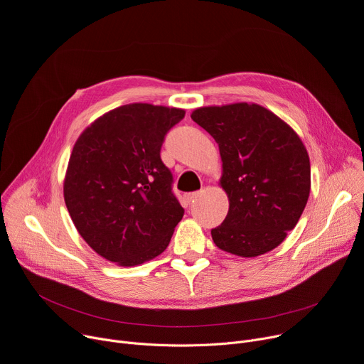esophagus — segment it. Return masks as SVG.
<instances>
[{
	"mask_svg": "<svg viewBox=\"0 0 364 364\" xmlns=\"http://www.w3.org/2000/svg\"><path fill=\"white\" fill-rule=\"evenodd\" d=\"M201 195V191H197V192H191V193H188L186 195V200L191 203V201H193V200H197L198 197Z\"/></svg>",
	"mask_w": 364,
	"mask_h": 364,
	"instance_id": "34e87169",
	"label": "esophagus"
}]
</instances>
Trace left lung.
Wrapping results in <instances>:
<instances>
[{"label": "left lung", "instance_id": "8db88e82", "mask_svg": "<svg viewBox=\"0 0 364 364\" xmlns=\"http://www.w3.org/2000/svg\"><path fill=\"white\" fill-rule=\"evenodd\" d=\"M191 118L218 144L225 221L211 230L217 247L242 258L275 249L293 230L311 192V161L297 132L257 103L195 109Z\"/></svg>", "mask_w": 364, "mask_h": 364}]
</instances>
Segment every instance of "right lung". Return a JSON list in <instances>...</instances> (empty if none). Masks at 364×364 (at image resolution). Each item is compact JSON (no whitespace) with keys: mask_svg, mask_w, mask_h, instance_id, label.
I'll list each match as a JSON object with an SVG mask.
<instances>
[{"mask_svg":"<svg viewBox=\"0 0 364 364\" xmlns=\"http://www.w3.org/2000/svg\"><path fill=\"white\" fill-rule=\"evenodd\" d=\"M185 110L129 103L80 134L64 179V200L80 236L102 258L135 267L169 245L183 208L160 159L166 132Z\"/></svg>","mask_w":364,"mask_h":364,"instance_id":"1","label":"right lung"}]
</instances>
